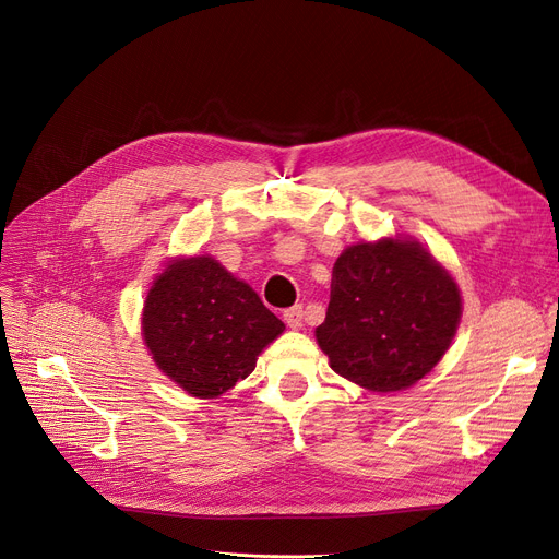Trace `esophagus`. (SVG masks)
<instances>
[{
    "label": "esophagus",
    "mask_w": 559,
    "mask_h": 559,
    "mask_svg": "<svg viewBox=\"0 0 559 559\" xmlns=\"http://www.w3.org/2000/svg\"><path fill=\"white\" fill-rule=\"evenodd\" d=\"M283 319L285 324L292 329V331H299L304 326V308L301 306H295V308H287L283 312Z\"/></svg>",
    "instance_id": "1"
}]
</instances>
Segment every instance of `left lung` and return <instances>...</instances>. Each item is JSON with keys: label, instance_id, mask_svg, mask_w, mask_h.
<instances>
[{"label": "left lung", "instance_id": "8db88e82", "mask_svg": "<svg viewBox=\"0 0 559 559\" xmlns=\"http://www.w3.org/2000/svg\"><path fill=\"white\" fill-rule=\"evenodd\" d=\"M460 317L457 283L430 251L413 238H383L342 251L314 335L335 373L399 392L444 358Z\"/></svg>", "mask_w": 559, "mask_h": 559}]
</instances>
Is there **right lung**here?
<instances>
[{
	"label": "right lung",
	"instance_id": "obj_1",
	"mask_svg": "<svg viewBox=\"0 0 559 559\" xmlns=\"http://www.w3.org/2000/svg\"><path fill=\"white\" fill-rule=\"evenodd\" d=\"M283 331L255 292L211 255L169 260L142 310V337L156 367L199 399L247 378Z\"/></svg>",
	"mask_w": 559,
	"mask_h": 559
}]
</instances>
